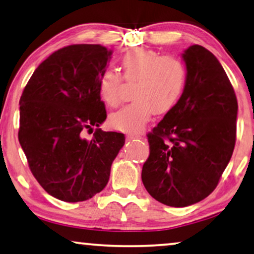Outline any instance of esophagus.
I'll return each mask as SVG.
<instances>
[{
  "mask_svg": "<svg viewBox=\"0 0 254 254\" xmlns=\"http://www.w3.org/2000/svg\"><path fill=\"white\" fill-rule=\"evenodd\" d=\"M141 138H142V135L138 134V133H128L127 135V140H132V139H141Z\"/></svg>",
  "mask_w": 254,
  "mask_h": 254,
  "instance_id": "1",
  "label": "esophagus"
}]
</instances>
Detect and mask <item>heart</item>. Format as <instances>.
I'll list each match as a JSON object with an SVG mask.
<instances>
[{"mask_svg": "<svg viewBox=\"0 0 254 254\" xmlns=\"http://www.w3.org/2000/svg\"><path fill=\"white\" fill-rule=\"evenodd\" d=\"M121 65L126 81L134 83V100L110 116V126L120 131H139L153 113L169 112L187 84V66L178 57L163 56L151 49H131L122 56ZM123 78L112 69L105 70L100 76V96L110 107L120 105Z\"/></svg>", "mask_w": 254, "mask_h": 254, "instance_id": "obj_1", "label": "heart"}]
</instances>
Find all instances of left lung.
<instances>
[{
    "label": "left lung",
    "instance_id": "1",
    "mask_svg": "<svg viewBox=\"0 0 254 254\" xmlns=\"http://www.w3.org/2000/svg\"><path fill=\"white\" fill-rule=\"evenodd\" d=\"M188 77L176 105L148 133L149 156L141 180L149 194L187 207L212 193L229 163L238 105L219 60L202 46L182 54Z\"/></svg>",
    "mask_w": 254,
    "mask_h": 254
}]
</instances>
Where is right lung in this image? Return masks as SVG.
<instances>
[{"instance_id":"1","label":"right lung","mask_w":254,"mask_h":254,"mask_svg":"<svg viewBox=\"0 0 254 254\" xmlns=\"http://www.w3.org/2000/svg\"><path fill=\"white\" fill-rule=\"evenodd\" d=\"M112 54L101 45L61 48L35 69L20 96L19 144L35 180L62 201L101 192L126 142L123 133L99 128L107 119L99 79ZM94 126L87 141L84 131Z\"/></svg>"}]
</instances>
